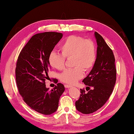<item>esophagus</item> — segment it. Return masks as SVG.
<instances>
[{
	"mask_svg": "<svg viewBox=\"0 0 134 134\" xmlns=\"http://www.w3.org/2000/svg\"><path fill=\"white\" fill-rule=\"evenodd\" d=\"M64 86H65V88H68V89H69V88H70V87H71V86L69 85H65Z\"/></svg>",
	"mask_w": 134,
	"mask_h": 134,
	"instance_id": "obj_1",
	"label": "esophagus"
}]
</instances>
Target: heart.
Here are the masks:
<instances>
[{
  "label": "heart",
  "mask_w": 134,
  "mask_h": 134,
  "mask_svg": "<svg viewBox=\"0 0 134 134\" xmlns=\"http://www.w3.org/2000/svg\"><path fill=\"white\" fill-rule=\"evenodd\" d=\"M60 49L62 54L51 51L48 55V63L57 70L65 68V58L71 59L72 66L60 75L63 82L72 85L83 77V70L90 71L94 67L97 58L96 45L93 41L81 36L71 35L63 41Z\"/></svg>",
  "instance_id": "obj_1"
}]
</instances>
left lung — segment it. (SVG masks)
<instances>
[{
	"label": "left lung",
	"instance_id": "8db88e82",
	"mask_svg": "<svg viewBox=\"0 0 134 134\" xmlns=\"http://www.w3.org/2000/svg\"><path fill=\"white\" fill-rule=\"evenodd\" d=\"M94 36L97 45V58L94 67L83 82L86 89H80V98L76 102L77 110L89 114L105 105L113 92L116 83V69L113 51L97 32Z\"/></svg>",
	"mask_w": 134,
	"mask_h": 134
}]
</instances>
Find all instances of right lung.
<instances>
[{
  "mask_svg": "<svg viewBox=\"0 0 134 134\" xmlns=\"http://www.w3.org/2000/svg\"><path fill=\"white\" fill-rule=\"evenodd\" d=\"M62 37L63 34L55 32L35 34L18 58L15 73L19 93L32 109L41 114L51 115L57 110L60 97L65 90L60 83L49 90L45 82L50 69L48 55Z\"/></svg>",
  "mask_w": 134,
  "mask_h": 134,
  "instance_id": "add662e5",
  "label": "right lung"
}]
</instances>
